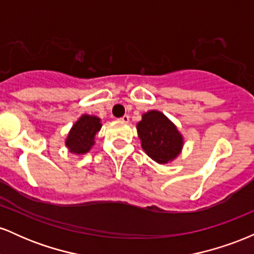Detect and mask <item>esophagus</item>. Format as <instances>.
Here are the masks:
<instances>
[{
  "mask_svg": "<svg viewBox=\"0 0 254 254\" xmlns=\"http://www.w3.org/2000/svg\"><path fill=\"white\" fill-rule=\"evenodd\" d=\"M129 121H130V118H129V116H123V117L121 118V122H123V123H129Z\"/></svg>",
  "mask_w": 254,
  "mask_h": 254,
  "instance_id": "34e87169",
  "label": "esophagus"
}]
</instances>
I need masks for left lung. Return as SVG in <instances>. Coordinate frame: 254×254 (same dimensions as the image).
<instances>
[{
    "label": "left lung",
    "mask_w": 254,
    "mask_h": 254,
    "mask_svg": "<svg viewBox=\"0 0 254 254\" xmlns=\"http://www.w3.org/2000/svg\"><path fill=\"white\" fill-rule=\"evenodd\" d=\"M136 129L142 149L157 164L174 161L182 153L184 136L177 125L160 111L151 110L143 113Z\"/></svg>",
    "instance_id": "left-lung-1"
}]
</instances>
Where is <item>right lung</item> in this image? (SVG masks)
I'll return each instance as SVG.
<instances>
[{"label": "right lung", "instance_id": "obj_1", "mask_svg": "<svg viewBox=\"0 0 254 254\" xmlns=\"http://www.w3.org/2000/svg\"><path fill=\"white\" fill-rule=\"evenodd\" d=\"M101 119L97 116L82 115L72 124L64 144L69 153L74 155H84L95 144V136L100 131Z\"/></svg>", "mask_w": 254, "mask_h": 254}]
</instances>
